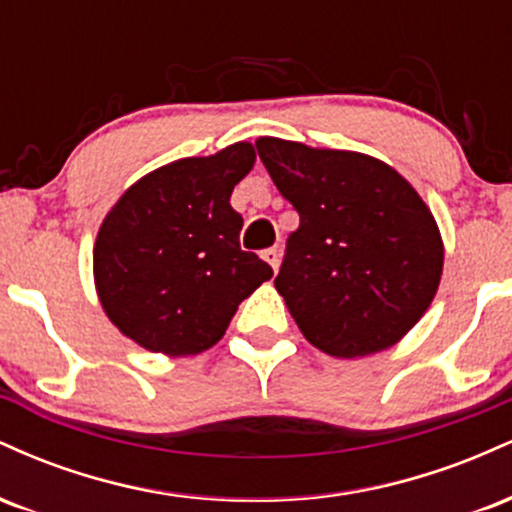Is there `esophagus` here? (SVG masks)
<instances>
[{
    "label": "esophagus",
    "instance_id": "esophagus-1",
    "mask_svg": "<svg viewBox=\"0 0 512 512\" xmlns=\"http://www.w3.org/2000/svg\"><path fill=\"white\" fill-rule=\"evenodd\" d=\"M262 260L267 262L269 267H272L276 272V269H279V262H281V250L279 248H267L262 252Z\"/></svg>",
    "mask_w": 512,
    "mask_h": 512
}]
</instances>
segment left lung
<instances>
[{"label": "left lung", "instance_id": "left-lung-1", "mask_svg": "<svg viewBox=\"0 0 512 512\" xmlns=\"http://www.w3.org/2000/svg\"><path fill=\"white\" fill-rule=\"evenodd\" d=\"M255 146L301 216L274 279L298 330L337 358L390 349L424 317L443 276L431 209L368 154L276 137Z\"/></svg>", "mask_w": 512, "mask_h": 512}]
</instances>
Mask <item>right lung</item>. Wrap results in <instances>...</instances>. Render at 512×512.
I'll return each instance as SVG.
<instances>
[{
	"label": "right lung",
	"instance_id": "obj_1",
	"mask_svg": "<svg viewBox=\"0 0 512 512\" xmlns=\"http://www.w3.org/2000/svg\"><path fill=\"white\" fill-rule=\"evenodd\" d=\"M255 158L248 142L180 158L139 178L108 211L93 245V281L127 339L154 354H202L272 279L267 262L240 250L243 216L231 207Z\"/></svg>",
	"mask_w": 512,
	"mask_h": 512
}]
</instances>
